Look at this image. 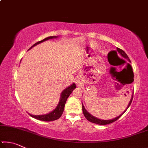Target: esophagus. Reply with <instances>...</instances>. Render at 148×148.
Returning <instances> with one entry per match:
<instances>
[{"mask_svg":"<svg viewBox=\"0 0 148 148\" xmlns=\"http://www.w3.org/2000/svg\"><path fill=\"white\" fill-rule=\"evenodd\" d=\"M76 84L77 85V86H78V87H81L82 86V82H81V80H80L79 78L76 79Z\"/></svg>","mask_w":148,"mask_h":148,"instance_id":"34e87169","label":"esophagus"}]
</instances>
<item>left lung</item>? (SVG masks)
<instances>
[{
    "label": "left lung",
    "mask_w": 148,
    "mask_h": 148,
    "mask_svg": "<svg viewBox=\"0 0 148 148\" xmlns=\"http://www.w3.org/2000/svg\"><path fill=\"white\" fill-rule=\"evenodd\" d=\"M117 52L121 55V56L123 57V58L126 59L128 60V61L131 62V61H130V59L129 58V57L126 54V53L123 51V50H122L121 49L118 48V47H117ZM134 80V79H133ZM133 80H132V82H133ZM132 99H133V93H132V98L131 99V101H130L129 102V104L128 105V106L127 107L126 110H125V111L123 112V113L121 114H120L119 116H117V117H116V118L114 119H108V120H102V119H98L97 118V117H95L94 116H92V115L90 114L87 111V110H86V108H85L84 106L83 105V104H82V110H83V113H84V116L86 117V118L88 120V121H89L90 122H92L93 123H96V124H98V125H107V124H110V123H113L114 121H116V120L118 119L120 117H121L123 114L125 112H126V110L128 109V108L130 106V105H131V102H132Z\"/></svg>",
    "instance_id": "8db88e82"
}]
</instances>
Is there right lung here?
Listing matches in <instances>:
<instances>
[{"label": "right lung", "mask_w": 148, "mask_h": 148, "mask_svg": "<svg viewBox=\"0 0 148 148\" xmlns=\"http://www.w3.org/2000/svg\"><path fill=\"white\" fill-rule=\"evenodd\" d=\"M57 38V36L47 37V38H44V40H42L39 41L38 42H36V43H35L33 46L30 47L29 50L31 49L32 47L36 46L37 44H40V43H42V42L47 40ZM76 84H72L71 86H70L69 87H66V89L63 90L61 94V97H60V101L59 102L58 105H57V107L56 108V109L53 110L52 112H49V114H44V115H39V116H34V115H31L30 114H29L31 117H34V118H35V119L41 120V121H54V120H57V119H59V117L62 116V112H63V111H64V105L66 102V100H67V99H68V97L70 96V95L71 94V92L73 91V90L76 88Z\"/></svg>", "instance_id": "add662e5"}]
</instances>
